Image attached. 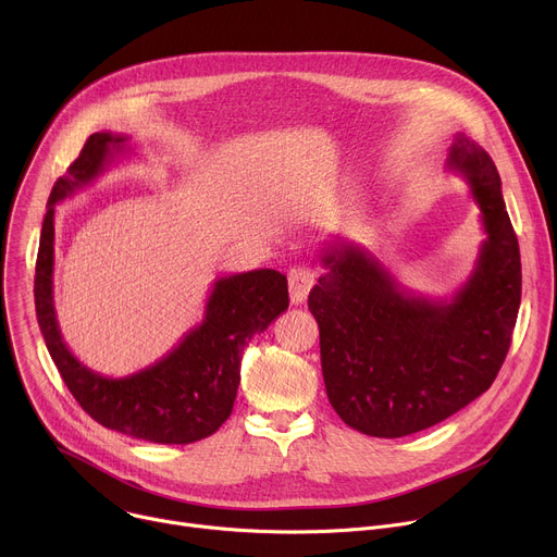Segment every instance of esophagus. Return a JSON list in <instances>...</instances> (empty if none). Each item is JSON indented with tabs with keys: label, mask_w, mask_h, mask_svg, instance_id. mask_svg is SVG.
<instances>
[{
	"label": "esophagus",
	"mask_w": 557,
	"mask_h": 557,
	"mask_svg": "<svg viewBox=\"0 0 557 557\" xmlns=\"http://www.w3.org/2000/svg\"><path fill=\"white\" fill-rule=\"evenodd\" d=\"M317 283V274L312 268H294L287 274V285H289V301L292 306H301L306 304V298L310 289Z\"/></svg>",
	"instance_id": "34e87169"
}]
</instances>
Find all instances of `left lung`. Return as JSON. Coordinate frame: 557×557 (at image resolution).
I'll return each mask as SVG.
<instances>
[{"mask_svg": "<svg viewBox=\"0 0 557 557\" xmlns=\"http://www.w3.org/2000/svg\"><path fill=\"white\" fill-rule=\"evenodd\" d=\"M446 166L473 194L486 240L453 298L406 289L350 240L323 247L308 296L332 408L370 437H406L455 414L495 381L522 301L520 245L491 156L457 134Z\"/></svg>", "mask_w": 557, "mask_h": 557, "instance_id": "8db88e82", "label": "left lung"}]
</instances>
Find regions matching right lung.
I'll use <instances>...</instances> for the list:
<instances>
[{
  "label": "right lung",
  "mask_w": 557,
  "mask_h": 557,
  "mask_svg": "<svg viewBox=\"0 0 557 557\" xmlns=\"http://www.w3.org/2000/svg\"><path fill=\"white\" fill-rule=\"evenodd\" d=\"M129 136L94 134L53 185L35 265V310L49 355L66 388L98 423L151 444H191L213 435L232 414L243 348L287 310V278L251 270L213 281L205 317L156 363L120 379L79 363L66 348L53 306L55 205L91 185L113 156L132 151Z\"/></svg>",
  "instance_id": "1"
}]
</instances>
